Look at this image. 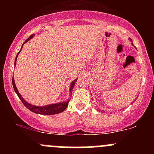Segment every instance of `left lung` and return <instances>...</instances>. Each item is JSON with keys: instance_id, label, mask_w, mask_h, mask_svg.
<instances>
[{"instance_id": "left-lung-1", "label": "left lung", "mask_w": 154, "mask_h": 154, "mask_svg": "<svg viewBox=\"0 0 154 154\" xmlns=\"http://www.w3.org/2000/svg\"><path fill=\"white\" fill-rule=\"evenodd\" d=\"M129 40H130V41H131V42H132V45H133V43H132V39H131V38H129ZM90 93H91V92H90ZM137 98H135V100H134V101H132V103H134V102H135V100L136 99H137ZM101 112H103V111H101Z\"/></svg>"}]
</instances>
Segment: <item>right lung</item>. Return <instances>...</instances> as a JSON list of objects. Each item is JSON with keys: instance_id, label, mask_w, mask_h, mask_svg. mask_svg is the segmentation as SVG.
I'll return each mask as SVG.
<instances>
[{"instance_id": "obj_1", "label": "right lung", "mask_w": 154, "mask_h": 154, "mask_svg": "<svg viewBox=\"0 0 154 154\" xmlns=\"http://www.w3.org/2000/svg\"><path fill=\"white\" fill-rule=\"evenodd\" d=\"M34 35H32L29 38L26 39V40H25V42L23 43V45H24L25 43H26L27 41H29V40H31V39L33 38V36H34ZM23 45H22V48H21L20 51H19L18 54H17V56H16L15 61H14V66H16V64H17V57H18V55L19 53H20L21 51H22ZM76 81H77V79H74V80L71 82V84H70V87H69V95L70 96L68 99H66V100H63V101H62V102H59V103L48 104V105L43 106L32 105V104L26 102V100L23 98L22 95L19 93L18 89H17V86H16L14 77H13V78H12V84H13V88H14V91L16 92V93H17V95H18L19 99L22 100L23 104H24V105L28 109H29L31 111L35 113V114H42V115H52V114H59V113L63 112V111L66 109L67 106H68L70 98H71L72 91H73L74 87H75V85Z\"/></svg>"}]
</instances>
